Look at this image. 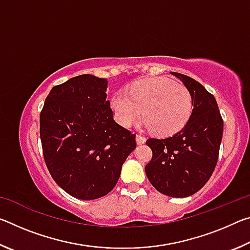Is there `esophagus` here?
Returning a JSON list of instances; mask_svg holds the SVG:
<instances>
[{
  "label": "esophagus",
  "mask_w": 250,
  "mask_h": 250,
  "mask_svg": "<svg viewBox=\"0 0 250 250\" xmlns=\"http://www.w3.org/2000/svg\"><path fill=\"white\" fill-rule=\"evenodd\" d=\"M135 141H137V145H143V143H146V137H143V135L138 134L137 137H135Z\"/></svg>",
  "instance_id": "1"
}]
</instances>
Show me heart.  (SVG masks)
<instances>
[{"instance_id": "1", "label": "heart", "mask_w": 250, "mask_h": 250, "mask_svg": "<svg viewBox=\"0 0 250 250\" xmlns=\"http://www.w3.org/2000/svg\"><path fill=\"white\" fill-rule=\"evenodd\" d=\"M110 105L121 125L130 126L143 112V125L161 137H167L188 124L193 111V99L183 84L166 77H154L131 84L128 94L116 92Z\"/></svg>"}]
</instances>
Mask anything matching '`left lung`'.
<instances>
[{
  "mask_svg": "<svg viewBox=\"0 0 250 250\" xmlns=\"http://www.w3.org/2000/svg\"><path fill=\"white\" fill-rule=\"evenodd\" d=\"M192 95L193 111L183 129L166 139H147L152 159L146 174L160 193L171 197L193 195L206 184L218 160L224 122L216 99L188 76L173 73Z\"/></svg>",
  "mask_w": 250,
  "mask_h": 250,
  "instance_id": "obj_1",
  "label": "left lung"
}]
</instances>
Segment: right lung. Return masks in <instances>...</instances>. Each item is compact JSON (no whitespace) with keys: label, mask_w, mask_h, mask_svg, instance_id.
I'll return each mask as SVG.
<instances>
[{"label":"right lung","mask_w":250,"mask_h":250,"mask_svg":"<svg viewBox=\"0 0 250 250\" xmlns=\"http://www.w3.org/2000/svg\"><path fill=\"white\" fill-rule=\"evenodd\" d=\"M105 78L84 74L52 88L40 117L44 159L69 195L96 200L112 191L135 134L113 120Z\"/></svg>","instance_id":"add662e5"}]
</instances>
